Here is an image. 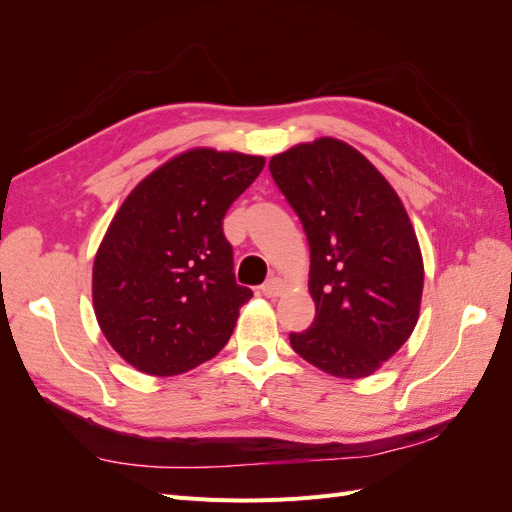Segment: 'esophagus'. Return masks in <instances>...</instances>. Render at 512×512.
Returning <instances> with one entry per match:
<instances>
[{
    "mask_svg": "<svg viewBox=\"0 0 512 512\" xmlns=\"http://www.w3.org/2000/svg\"><path fill=\"white\" fill-rule=\"evenodd\" d=\"M284 280L282 277H271V280L267 282V284H262V294H265V297H269V299H275V297H280V294L284 292Z\"/></svg>",
    "mask_w": 512,
    "mask_h": 512,
    "instance_id": "34e87169",
    "label": "esophagus"
}]
</instances>
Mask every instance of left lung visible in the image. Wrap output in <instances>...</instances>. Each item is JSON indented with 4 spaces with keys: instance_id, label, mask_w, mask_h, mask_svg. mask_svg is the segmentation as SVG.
I'll list each match as a JSON object with an SVG mask.
<instances>
[{
    "instance_id": "8db88e82",
    "label": "left lung",
    "mask_w": 512,
    "mask_h": 512,
    "mask_svg": "<svg viewBox=\"0 0 512 512\" xmlns=\"http://www.w3.org/2000/svg\"><path fill=\"white\" fill-rule=\"evenodd\" d=\"M269 170L309 241L316 318L290 346L331 376H371L421 312L423 256L404 203L363 153L331 136L277 153Z\"/></svg>"
}]
</instances>
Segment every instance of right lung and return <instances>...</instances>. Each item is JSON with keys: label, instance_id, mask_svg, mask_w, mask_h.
<instances>
[{"label": "right lung", "instance_id": "add662e5", "mask_svg": "<svg viewBox=\"0 0 512 512\" xmlns=\"http://www.w3.org/2000/svg\"><path fill=\"white\" fill-rule=\"evenodd\" d=\"M262 166V156L239 151H183L115 213L91 297L108 344L143 374H185L228 344L252 290L235 282L222 220Z\"/></svg>", "mask_w": 512, "mask_h": 512}]
</instances>
